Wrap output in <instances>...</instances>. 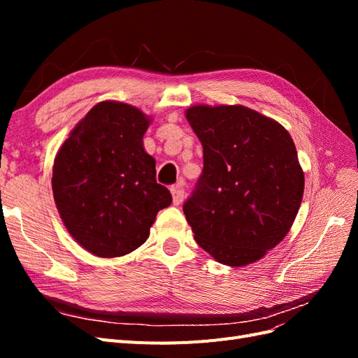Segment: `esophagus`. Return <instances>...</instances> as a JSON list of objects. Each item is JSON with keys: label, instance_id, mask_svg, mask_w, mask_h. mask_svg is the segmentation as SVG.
Wrapping results in <instances>:
<instances>
[{"label": "esophagus", "instance_id": "1", "mask_svg": "<svg viewBox=\"0 0 358 358\" xmlns=\"http://www.w3.org/2000/svg\"><path fill=\"white\" fill-rule=\"evenodd\" d=\"M170 191H171V196H173V204L179 206L183 201V194H185V191H183V182L176 183L175 187H171Z\"/></svg>", "mask_w": 358, "mask_h": 358}]
</instances>
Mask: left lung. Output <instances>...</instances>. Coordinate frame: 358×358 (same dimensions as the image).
I'll return each instance as SVG.
<instances>
[{"mask_svg":"<svg viewBox=\"0 0 358 358\" xmlns=\"http://www.w3.org/2000/svg\"><path fill=\"white\" fill-rule=\"evenodd\" d=\"M187 119L203 146V173L183 204L194 239L216 262L242 267L289 231L305 175L279 122L245 106H192Z\"/></svg>","mask_w":358,"mask_h":358,"instance_id":"1","label":"left lung"}]
</instances>
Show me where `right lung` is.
Instances as JSON below:
<instances>
[{
	"instance_id": "add662e5",
	"label": "right lung",
	"mask_w": 358,
	"mask_h": 358,
	"mask_svg": "<svg viewBox=\"0 0 358 358\" xmlns=\"http://www.w3.org/2000/svg\"><path fill=\"white\" fill-rule=\"evenodd\" d=\"M150 119L137 107L101 101L86 113L53 162L52 189L64 225L86 251L122 257L143 245L171 203L143 149Z\"/></svg>"
}]
</instances>
